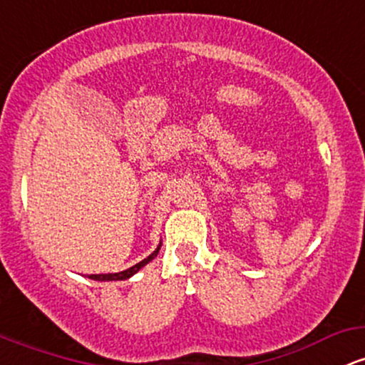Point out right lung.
Here are the masks:
<instances>
[{
    "mask_svg": "<svg viewBox=\"0 0 365 365\" xmlns=\"http://www.w3.org/2000/svg\"><path fill=\"white\" fill-rule=\"evenodd\" d=\"M159 250H161V244H159V246H158V250H155L154 253H152V255L147 256L145 259H142V262L137 263V265H133V267L126 268V270H123V272H118V274H93V275H88V277H90V279H93V280H126V279H130L131 275H135V274H137V272L140 270V268H142V267H145L147 263L152 262V259H154L155 256H158Z\"/></svg>",
    "mask_w": 365,
    "mask_h": 365,
    "instance_id": "right-lung-1",
    "label": "right lung"
}]
</instances>
